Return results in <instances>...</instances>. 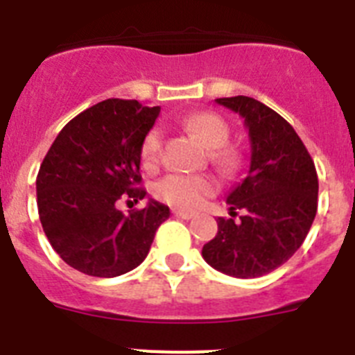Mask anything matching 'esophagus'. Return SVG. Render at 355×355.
I'll return each instance as SVG.
<instances>
[{
  "instance_id": "esophagus-1",
  "label": "esophagus",
  "mask_w": 355,
  "mask_h": 355,
  "mask_svg": "<svg viewBox=\"0 0 355 355\" xmlns=\"http://www.w3.org/2000/svg\"><path fill=\"white\" fill-rule=\"evenodd\" d=\"M174 216H178V218H184V220H190V218H193V213L192 211H184V209H174Z\"/></svg>"
}]
</instances>
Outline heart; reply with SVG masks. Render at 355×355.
Listing matches in <instances>:
<instances>
[{
  "label": "heart",
  "instance_id": "heart-1",
  "mask_svg": "<svg viewBox=\"0 0 355 355\" xmlns=\"http://www.w3.org/2000/svg\"><path fill=\"white\" fill-rule=\"evenodd\" d=\"M183 126L206 147L209 159L224 174H233L240 167V155L233 147L225 146L229 140V126L222 117L211 112H197L183 119ZM162 156V131L153 128L144 137L140 159L144 167L155 168ZM216 190L215 181L206 174H168L156 181L153 192L159 200L181 209H196L206 197Z\"/></svg>",
  "mask_w": 355,
  "mask_h": 355
}]
</instances>
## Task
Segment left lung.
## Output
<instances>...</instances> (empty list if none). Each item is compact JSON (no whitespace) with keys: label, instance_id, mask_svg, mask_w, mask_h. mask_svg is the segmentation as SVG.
<instances>
[{"label":"left lung","instance_id":"left-lung-1","mask_svg":"<svg viewBox=\"0 0 355 355\" xmlns=\"http://www.w3.org/2000/svg\"><path fill=\"white\" fill-rule=\"evenodd\" d=\"M218 105L245 121L249 174L227 196L229 213L202 247V258L222 274L261 277L286 263L306 240L318 206L315 163L290 122L252 97H220Z\"/></svg>","mask_w":355,"mask_h":355}]
</instances>
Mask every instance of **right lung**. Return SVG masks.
I'll list each match as a JSON object with an SVG mask.
<instances>
[{
    "instance_id": "obj_1",
    "label": "right lung",
    "mask_w": 355,
    "mask_h": 355,
    "mask_svg": "<svg viewBox=\"0 0 355 355\" xmlns=\"http://www.w3.org/2000/svg\"><path fill=\"white\" fill-rule=\"evenodd\" d=\"M159 106L106 99L69 121L37 175L40 224L56 254L94 277H117L146 259L168 206L149 200L124 215L121 199L146 197L139 187L140 147Z\"/></svg>"
}]
</instances>
